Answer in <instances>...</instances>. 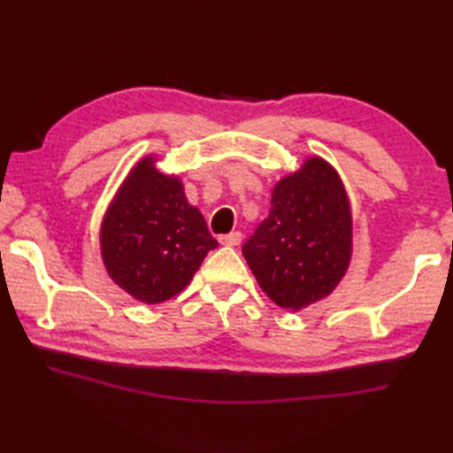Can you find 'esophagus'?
<instances>
[{
	"label": "esophagus",
	"instance_id": "obj_1",
	"mask_svg": "<svg viewBox=\"0 0 453 453\" xmlns=\"http://www.w3.org/2000/svg\"><path fill=\"white\" fill-rule=\"evenodd\" d=\"M242 239H243L242 232H232V234H227V235H221L219 237V243L221 245H227V247H235V245L242 243Z\"/></svg>",
	"mask_w": 453,
	"mask_h": 453
}]
</instances>
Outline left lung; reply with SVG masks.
I'll use <instances>...</instances> for the list:
<instances>
[{"mask_svg": "<svg viewBox=\"0 0 453 453\" xmlns=\"http://www.w3.org/2000/svg\"><path fill=\"white\" fill-rule=\"evenodd\" d=\"M243 257L284 310L300 311L339 286L352 258V210L329 161L307 157L276 182L271 214L245 242Z\"/></svg>", "mask_w": 453, "mask_h": 453, "instance_id": "left-lung-1", "label": "left lung"}]
</instances>
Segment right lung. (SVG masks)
Segmentation results:
<instances>
[{
  "label": "right lung",
  "instance_id": "add662e5",
  "mask_svg": "<svg viewBox=\"0 0 453 453\" xmlns=\"http://www.w3.org/2000/svg\"><path fill=\"white\" fill-rule=\"evenodd\" d=\"M142 157L101 221V257L112 282L142 303L185 290L208 251L218 247L204 216L188 204L177 175Z\"/></svg>",
  "mask_w": 453,
  "mask_h": 453
}]
</instances>
